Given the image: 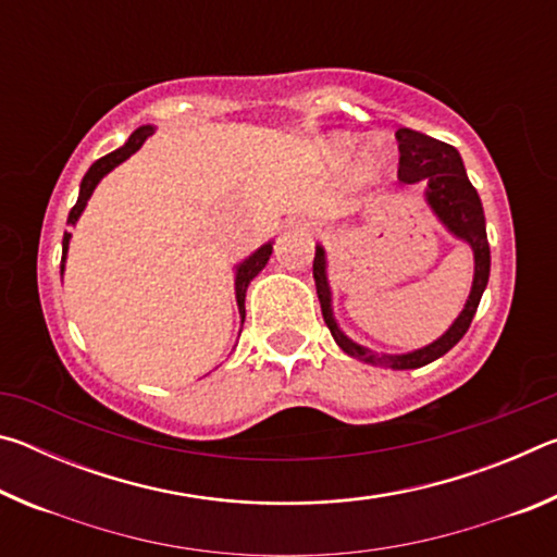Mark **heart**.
<instances>
[{
  "label": "heart",
  "instance_id": "1",
  "mask_svg": "<svg viewBox=\"0 0 557 557\" xmlns=\"http://www.w3.org/2000/svg\"><path fill=\"white\" fill-rule=\"evenodd\" d=\"M351 147H354L351 137H334L332 143H329V152H332L334 157H346L348 152H351ZM385 162H388V152H383L379 143L371 145L369 152H366V166L381 169Z\"/></svg>",
  "mask_w": 557,
  "mask_h": 557
}]
</instances>
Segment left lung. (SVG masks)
Masks as SVG:
<instances>
[{
    "label": "left lung",
    "mask_w": 557,
    "mask_h": 557,
    "mask_svg": "<svg viewBox=\"0 0 557 557\" xmlns=\"http://www.w3.org/2000/svg\"><path fill=\"white\" fill-rule=\"evenodd\" d=\"M395 137H398V149H400V169H398L400 182L403 184L425 182L428 184L425 199L430 203V209L435 211L437 219L447 225L449 233H455L457 238L469 243V248L474 250V282H471L469 299L465 309H461V314L455 319V324H451L447 332L430 346L418 348V351H410V354L379 356L369 351V348L351 342V338L336 326V319L332 312V289H329V280H326V256L322 245H317L312 270H314L319 305H322L324 322L329 326V332H332L334 342L342 346L348 356L358 358V361L385 366V369H395V371H408V369H420V366H428L435 361V358L445 356L449 348L467 334V329L471 324V319H474L479 301H482V295L486 289L488 270H492V252H488L482 201H479L476 188L471 186V182L467 178L465 164H461V157L457 149L408 127H400L395 132Z\"/></svg>",
    "instance_id": "left-lung-1"
}]
</instances>
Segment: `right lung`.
<instances>
[{"instance_id": "right-lung-1", "label": "right lung", "mask_w": 557, "mask_h": 557, "mask_svg": "<svg viewBox=\"0 0 557 557\" xmlns=\"http://www.w3.org/2000/svg\"><path fill=\"white\" fill-rule=\"evenodd\" d=\"M152 132H154L152 125H145V127L135 129V132H132V135H129V139H127L125 145H122L120 149H115V152L100 157L98 162L88 169V174L83 176V182H81L78 201H75V206H73L71 213H69V223H71V225L81 219V213H83V209H86L90 194L96 191V186H98L100 178L106 176L108 172H112V169H115L117 164L125 162V159H129L132 154H135L137 149L145 145V139H147L149 135H152ZM69 240H71V233H63L61 272H63L65 252H69ZM270 256H272V243H265V245H262V248H258L256 252H252V256H250L248 260H243L240 265H238V270H235V299H238V312H240V317H243V322H245V289H248L250 280L256 277L258 272L268 265Z\"/></svg>"}]
</instances>
